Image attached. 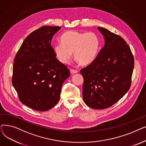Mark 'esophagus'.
<instances>
[{"mask_svg":"<svg viewBox=\"0 0 146 146\" xmlns=\"http://www.w3.org/2000/svg\"><path fill=\"white\" fill-rule=\"evenodd\" d=\"M70 73H71L72 74H74V73H78V70H74V69H73V68H70Z\"/></svg>","mask_w":146,"mask_h":146,"instance_id":"obj_1","label":"esophagus"}]
</instances>
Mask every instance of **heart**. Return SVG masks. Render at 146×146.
Listing matches in <instances>:
<instances>
[{"label": "heart", "mask_w": 146, "mask_h": 146, "mask_svg": "<svg viewBox=\"0 0 146 146\" xmlns=\"http://www.w3.org/2000/svg\"><path fill=\"white\" fill-rule=\"evenodd\" d=\"M61 43L54 45L55 56L63 64L69 62L73 56L82 65H88L96 58L100 45L98 35L92 32L80 33L67 31L60 37Z\"/></svg>", "instance_id": "heart-1"}]
</instances>
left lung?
<instances>
[{"instance_id": "8db88e82", "label": "left lung", "mask_w": 146, "mask_h": 146, "mask_svg": "<svg viewBox=\"0 0 146 146\" xmlns=\"http://www.w3.org/2000/svg\"><path fill=\"white\" fill-rule=\"evenodd\" d=\"M98 29L105 43L92 63L83 68V99L90 108L103 110L123 97L131 86L134 59L121 36L104 28Z\"/></svg>"}]
</instances>
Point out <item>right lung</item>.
Instances as JSON below:
<instances>
[{
	"label": "right lung",
	"mask_w": 146,
	"mask_h": 146,
	"mask_svg": "<svg viewBox=\"0 0 146 146\" xmlns=\"http://www.w3.org/2000/svg\"><path fill=\"white\" fill-rule=\"evenodd\" d=\"M59 27L43 26L31 33L18 51L12 83L20 101L30 108L46 111L60 99L61 86L70 76L67 67L56 57L51 42Z\"/></svg>",
	"instance_id": "add662e5"
}]
</instances>
